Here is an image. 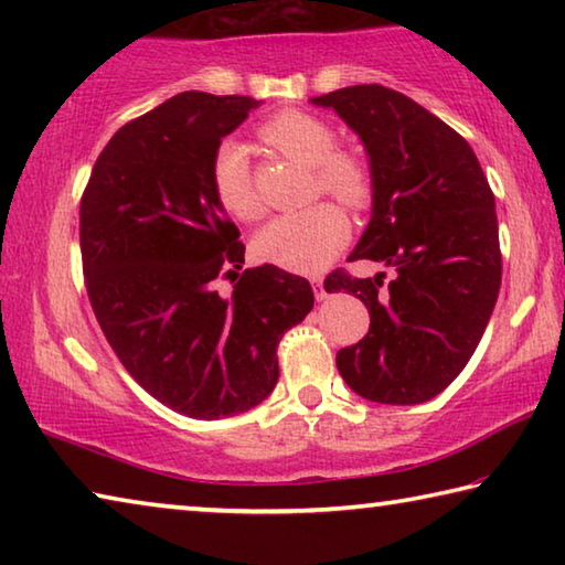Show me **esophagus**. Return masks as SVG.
<instances>
[{
	"label": "esophagus",
	"instance_id": "34e87169",
	"mask_svg": "<svg viewBox=\"0 0 565 565\" xmlns=\"http://www.w3.org/2000/svg\"><path fill=\"white\" fill-rule=\"evenodd\" d=\"M311 284H313V294H317V299H319V301L327 299L329 294H327V289H323V279H313Z\"/></svg>",
	"mask_w": 565,
	"mask_h": 565
}]
</instances>
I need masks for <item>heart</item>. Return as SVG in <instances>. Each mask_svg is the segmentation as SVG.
I'll return each mask as SVG.
<instances>
[{"label": "heart", "mask_w": 565, "mask_h": 565, "mask_svg": "<svg viewBox=\"0 0 565 565\" xmlns=\"http://www.w3.org/2000/svg\"><path fill=\"white\" fill-rule=\"evenodd\" d=\"M262 139L284 157L301 161L313 171V196L329 194L351 212H361L374 199V174L361 157L337 149V131L313 114L286 109L262 124ZM212 181L216 199L228 214L242 222L262 216L252 164L244 145L224 141L218 147ZM349 236V222L339 206L313 204L303 212L276 216L254 238L256 254L264 262L291 271H319L339 252Z\"/></svg>", "instance_id": "b5f03b06"}]
</instances>
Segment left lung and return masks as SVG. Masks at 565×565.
<instances>
[{"instance_id": "8db88e82", "label": "left lung", "mask_w": 565, "mask_h": 565, "mask_svg": "<svg viewBox=\"0 0 565 565\" xmlns=\"http://www.w3.org/2000/svg\"><path fill=\"white\" fill-rule=\"evenodd\" d=\"M359 134L374 174V212L349 259L394 269L327 276L359 296L369 333L337 353L343 381L376 404H424L461 374L501 289L493 191L461 134L406 94L356 84L311 99Z\"/></svg>"}]
</instances>
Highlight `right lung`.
<instances>
[{"instance_id": "obj_1", "label": "right lung", "mask_w": 565, "mask_h": 565, "mask_svg": "<svg viewBox=\"0 0 565 565\" xmlns=\"http://www.w3.org/2000/svg\"><path fill=\"white\" fill-rule=\"evenodd\" d=\"M252 97L184 92L114 134L79 204L84 284L129 376L191 418L242 414L279 381L276 347L313 306L311 284L274 264L238 274L244 244L212 164ZM235 291L222 297L215 284Z\"/></svg>"}]
</instances>
